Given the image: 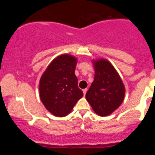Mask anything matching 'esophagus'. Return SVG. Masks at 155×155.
Listing matches in <instances>:
<instances>
[{"label":"esophagus","instance_id":"obj_1","mask_svg":"<svg viewBox=\"0 0 155 155\" xmlns=\"http://www.w3.org/2000/svg\"><path fill=\"white\" fill-rule=\"evenodd\" d=\"M87 91V89H84L83 90V93H84V95H86V92Z\"/></svg>","mask_w":155,"mask_h":155}]
</instances>
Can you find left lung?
Returning a JSON list of instances; mask_svg holds the SVG:
<instances>
[{
    "mask_svg": "<svg viewBox=\"0 0 155 155\" xmlns=\"http://www.w3.org/2000/svg\"><path fill=\"white\" fill-rule=\"evenodd\" d=\"M95 77L86 93L87 101L101 117L108 116L122 104L125 89L113 65L106 60L93 62Z\"/></svg>",
    "mask_w": 155,
    "mask_h": 155,
    "instance_id": "1",
    "label": "left lung"
}]
</instances>
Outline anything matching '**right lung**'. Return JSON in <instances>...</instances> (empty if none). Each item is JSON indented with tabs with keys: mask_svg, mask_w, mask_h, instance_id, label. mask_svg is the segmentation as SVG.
Listing matches in <instances>:
<instances>
[{
	"mask_svg": "<svg viewBox=\"0 0 155 155\" xmlns=\"http://www.w3.org/2000/svg\"><path fill=\"white\" fill-rule=\"evenodd\" d=\"M76 62L71 55H60L49 64L40 79L41 102L56 117L68 114L83 96V92L78 87V79L74 73Z\"/></svg>",
	"mask_w": 155,
	"mask_h": 155,
	"instance_id": "right-lung-1",
	"label": "right lung"
}]
</instances>
